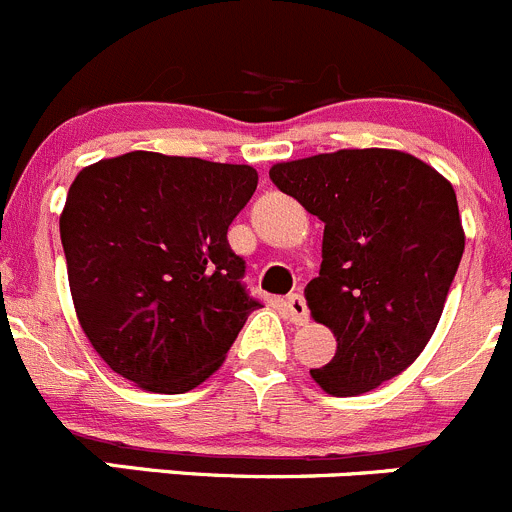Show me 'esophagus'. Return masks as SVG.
<instances>
[{"mask_svg":"<svg viewBox=\"0 0 512 512\" xmlns=\"http://www.w3.org/2000/svg\"><path fill=\"white\" fill-rule=\"evenodd\" d=\"M285 310H287V315H290V322H295V325L307 322V305H305V297L302 295H287Z\"/></svg>","mask_w":512,"mask_h":512,"instance_id":"34e87169","label":"esophagus"}]
</instances>
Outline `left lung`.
<instances>
[{
  "label": "left lung",
  "mask_w": 512,
  "mask_h": 512,
  "mask_svg": "<svg viewBox=\"0 0 512 512\" xmlns=\"http://www.w3.org/2000/svg\"><path fill=\"white\" fill-rule=\"evenodd\" d=\"M270 180L325 222L305 300L337 350L312 380L352 398L408 370L438 327L465 250L453 185L418 157L380 147L277 162Z\"/></svg>",
  "instance_id": "8db88e82"
}]
</instances>
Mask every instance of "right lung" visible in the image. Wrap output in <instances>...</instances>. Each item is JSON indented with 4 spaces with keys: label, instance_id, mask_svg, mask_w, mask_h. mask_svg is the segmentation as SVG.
Wrapping results in <instances>:
<instances>
[{
    "label": "right lung",
    "instance_id": "1",
    "mask_svg": "<svg viewBox=\"0 0 512 512\" xmlns=\"http://www.w3.org/2000/svg\"><path fill=\"white\" fill-rule=\"evenodd\" d=\"M255 190L250 165L142 150L74 177L59 217L69 290L84 335L117 375L177 395L222 365L260 307L227 242Z\"/></svg>",
    "mask_w": 512,
    "mask_h": 512
}]
</instances>
